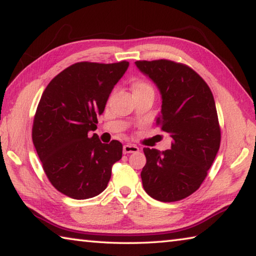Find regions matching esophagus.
<instances>
[{"instance_id":"esophagus-1","label":"esophagus","mask_w":256,"mask_h":256,"mask_svg":"<svg viewBox=\"0 0 256 256\" xmlns=\"http://www.w3.org/2000/svg\"><path fill=\"white\" fill-rule=\"evenodd\" d=\"M138 148L134 144H125L123 146V154H134V152H138Z\"/></svg>"}]
</instances>
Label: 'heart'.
<instances>
[{
    "mask_svg": "<svg viewBox=\"0 0 256 256\" xmlns=\"http://www.w3.org/2000/svg\"><path fill=\"white\" fill-rule=\"evenodd\" d=\"M144 86H150L148 84H146V82H138V84H136V86H134V90L144 88Z\"/></svg>",
    "mask_w": 256,
    "mask_h": 256,
    "instance_id": "b5f03b06",
    "label": "heart"
}]
</instances>
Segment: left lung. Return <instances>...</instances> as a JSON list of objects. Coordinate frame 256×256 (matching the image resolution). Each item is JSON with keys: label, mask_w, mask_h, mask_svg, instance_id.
<instances>
[{"label": "left lung", "mask_w": 256, "mask_h": 256, "mask_svg": "<svg viewBox=\"0 0 256 256\" xmlns=\"http://www.w3.org/2000/svg\"><path fill=\"white\" fill-rule=\"evenodd\" d=\"M162 94V112L156 124L172 138L164 151L144 148V188L162 202L190 196L206 180L218 152L222 131L209 86L185 64L170 60H136Z\"/></svg>", "instance_id": "left-lung-1"}]
</instances>
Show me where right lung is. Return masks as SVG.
Returning a JSON list of instances; mask_svg holds the SVG:
<instances>
[{
    "instance_id": "add662e5",
    "label": "right lung",
    "mask_w": 256,
    "mask_h": 256,
    "mask_svg": "<svg viewBox=\"0 0 256 256\" xmlns=\"http://www.w3.org/2000/svg\"><path fill=\"white\" fill-rule=\"evenodd\" d=\"M128 62L74 63L46 86L32 124V142L52 185L76 200L94 198L107 188L112 167L122 158L118 140L102 144L96 133L114 86Z\"/></svg>"
}]
</instances>
